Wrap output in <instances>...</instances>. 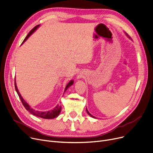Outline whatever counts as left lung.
Here are the masks:
<instances>
[{
  "label": "left lung",
  "instance_id": "obj_1",
  "mask_svg": "<svg viewBox=\"0 0 153 153\" xmlns=\"http://www.w3.org/2000/svg\"><path fill=\"white\" fill-rule=\"evenodd\" d=\"M126 35L128 36V37H129V36H128V35L127 34H126ZM86 112H87V113H88V114H89V115H90V116H91V117H92V118H95V117H94V116H93V115H91V114H90V113H89V111H88V110H87V108L86 109Z\"/></svg>",
  "mask_w": 153,
  "mask_h": 153
}]
</instances>
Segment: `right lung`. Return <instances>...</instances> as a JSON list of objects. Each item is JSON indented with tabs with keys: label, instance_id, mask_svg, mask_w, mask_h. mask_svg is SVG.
Wrapping results in <instances>:
<instances>
[{
	"label": "right lung",
	"instance_id": "obj_1",
	"mask_svg": "<svg viewBox=\"0 0 153 153\" xmlns=\"http://www.w3.org/2000/svg\"><path fill=\"white\" fill-rule=\"evenodd\" d=\"M40 27V25H37V26H35L33 29H32V30H30V32L28 33V34L27 35V37L25 38L24 40L23 41L22 43H24L27 40V39L30 37V36L37 29V28H39ZM74 80H71L68 84L66 86V87H65V91H66L69 87L70 86H71L73 84H74ZM15 88H16V90L18 94V95L19 97V98L20 99L23 105L24 106V107L25 108L26 110L30 112V113H32V114H33L34 116H37V117H40V118H44V119H53V118H55L56 117H57L59 115V114L61 112V110H62V106H60L59 105H57L53 110H50V111H37V110H33V108H32L30 107V106L29 105L26 101L24 100V98L22 97L21 94H20L19 90H18V88H17V85H16V79H15ZM64 91V92H65Z\"/></svg>",
	"mask_w": 153,
	"mask_h": 153
}]
</instances>
